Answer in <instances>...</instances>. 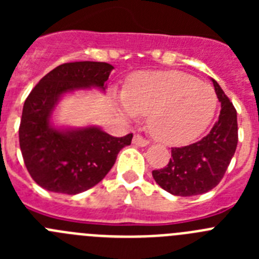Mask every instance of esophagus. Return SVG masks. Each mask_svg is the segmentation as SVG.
I'll return each instance as SVG.
<instances>
[{
	"label": "esophagus",
	"instance_id": "obj_1",
	"mask_svg": "<svg viewBox=\"0 0 259 259\" xmlns=\"http://www.w3.org/2000/svg\"><path fill=\"white\" fill-rule=\"evenodd\" d=\"M132 143H134L135 145H137V146L149 145V140H146V139H144V137L141 136V135H135Z\"/></svg>",
	"mask_w": 259,
	"mask_h": 259
}]
</instances>
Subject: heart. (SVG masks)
Returning a JSON list of instances; mask_svg holds the SVG:
<instances>
[{
  "label": "heart",
  "mask_w": 259,
  "mask_h": 259,
  "mask_svg": "<svg viewBox=\"0 0 259 259\" xmlns=\"http://www.w3.org/2000/svg\"><path fill=\"white\" fill-rule=\"evenodd\" d=\"M215 91L180 71L137 74L127 84L120 101L128 118L148 115L150 134L166 144H187L197 139L214 118Z\"/></svg>",
  "instance_id": "1"
}]
</instances>
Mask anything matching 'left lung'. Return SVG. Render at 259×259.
<instances>
[{
    "mask_svg": "<svg viewBox=\"0 0 259 259\" xmlns=\"http://www.w3.org/2000/svg\"><path fill=\"white\" fill-rule=\"evenodd\" d=\"M212 84L221 102V114L211 131L197 143L171 148L167 166L152 172L155 183L175 196H197L215 188L236 152V109L214 79Z\"/></svg>",
    "mask_w": 259,
    "mask_h": 259,
    "instance_id": "1",
    "label": "left lung"
}]
</instances>
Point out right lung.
Returning a JSON list of instances; mask_svg holds the SVG:
<instances>
[{
	"label": "right lung",
	"mask_w": 259,
	"mask_h": 259,
	"mask_svg": "<svg viewBox=\"0 0 259 259\" xmlns=\"http://www.w3.org/2000/svg\"><path fill=\"white\" fill-rule=\"evenodd\" d=\"M113 66L105 62L63 63L36 84L23 106L19 145L29 175L50 192L76 194L111 170L132 134L114 137L97 127L56 130L50 115L62 95L91 87L105 89Z\"/></svg>",
	"instance_id": "right-lung-1"
}]
</instances>
